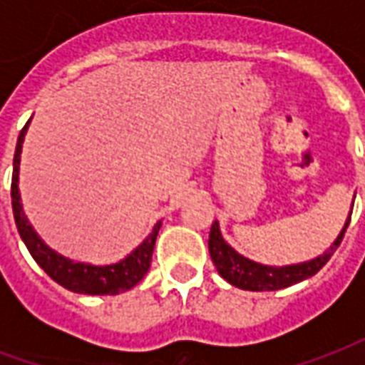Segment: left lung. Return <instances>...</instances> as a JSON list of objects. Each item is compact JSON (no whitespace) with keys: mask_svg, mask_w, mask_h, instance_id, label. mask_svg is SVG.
Instances as JSON below:
<instances>
[{"mask_svg":"<svg viewBox=\"0 0 365 365\" xmlns=\"http://www.w3.org/2000/svg\"><path fill=\"white\" fill-rule=\"evenodd\" d=\"M350 215H352V211H350ZM348 222H350V217L346 219L344 227L340 230L336 240L330 245L329 250H324L321 256H317L313 260L289 264V266H268V264H260V262H254L242 256V254H238L222 238L219 221H215L213 227H211V232H209V254H211V260H213L215 268L221 274L222 279H227L230 285H235L238 289H283V287H289L293 283L303 282L307 277L314 275L330 260V256L336 252V248L342 242V238H344Z\"/></svg>","mask_w":365,"mask_h":365,"instance_id":"left-lung-1","label":"left lung"}]
</instances>
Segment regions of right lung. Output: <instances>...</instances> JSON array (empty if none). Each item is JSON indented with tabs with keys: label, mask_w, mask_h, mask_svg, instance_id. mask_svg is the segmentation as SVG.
<instances>
[{
	"label": "right lung",
	"mask_w": 365,
	"mask_h": 365,
	"mask_svg": "<svg viewBox=\"0 0 365 365\" xmlns=\"http://www.w3.org/2000/svg\"><path fill=\"white\" fill-rule=\"evenodd\" d=\"M33 119V117H31ZM31 119L23 127L15 146V156H13V178H11V205L15 225L19 230L23 242L27 246L31 256L41 268L51 275L52 279L60 283L64 289L74 291V293H86V295H117L123 291L133 289L136 283L140 282L144 274L148 272L152 262V252L156 245V237L162 227V221L154 225V229L148 237L144 238L140 245L136 246L127 258H123L117 264H107V266H93L88 262H74L62 256L56 250L44 242L43 238L36 235L33 225L29 222L27 215L23 211L19 193V164L21 152H23V140L27 135V128Z\"/></svg>",
	"instance_id": "add662e5"
}]
</instances>
